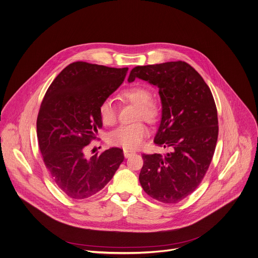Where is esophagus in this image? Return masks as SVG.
<instances>
[{"label":"esophagus","mask_w":258,"mask_h":258,"mask_svg":"<svg viewBox=\"0 0 258 258\" xmlns=\"http://www.w3.org/2000/svg\"><path fill=\"white\" fill-rule=\"evenodd\" d=\"M134 153L133 150H128V149H124V157L127 159L129 158L130 156H132V154Z\"/></svg>","instance_id":"esophagus-1"}]
</instances>
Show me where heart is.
<instances>
[{"label":"heart","mask_w":258,"mask_h":258,"mask_svg":"<svg viewBox=\"0 0 258 258\" xmlns=\"http://www.w3.org/2000/svg\"><path fill=\"white\" fill-rule=\"evenodd\" d=\"M121 97L137 107L136 120H144L147 123H156L161 116L160 106L151 99V92L143 86H132L121 92ZM98 117L107 126H112L117 121V111L112 98L102 99L98 106ZM148 135L147 127L141 123L125 125L112 131L108 140L111 144L125 149H137Z\"/></svg>","instance_id":"heart-1"}]
</instances>
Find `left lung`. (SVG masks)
I'll return each mask as SVG.
<instances>
[{"instance_id":"8db88e82","label":"left lung","mask_w":258,"mask_h":258,"mask_svg":"<svg viewBox=\"0 0 258 258\" xmlns=\"http://www.w3.org/2000/svg\"><path fill=\"white\" fill-rule=\"evenodd\" d=\"M142 79L159 87L162 120L154 143L171 152L142 154L139 182L150 197L177 203L201 183L213 160L218 135V111L213 93L186 62L137 66L128 82Z\"/></svg>"}]
</instances>
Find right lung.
Segmentation results:
<instances>
[{"instance_id": "right-lung-1", "label": "right lung", "mask_w": 258, "mask_h": 258, "mask_svg": "<svg viewBox=\"0 0 258 258\" xmlns=\"http://www.w3.org/2000/svg\"><path fill=\"white\" fill-rule=\"evenodd\" d=\"M127 71L74 62L44 94L36 121L38 146L49 177L70 198L85 199L99 192L124 161L121 148L87 158L86 146L102 127L99 104L123 83Z\"/></svg>"}]
</instances>
